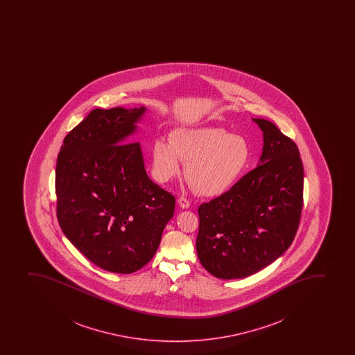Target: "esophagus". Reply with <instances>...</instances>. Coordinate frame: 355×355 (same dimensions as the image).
<instances>
[{"instance_id":"esophagus-1","label":"esophagus","mask_w":355,"mask_h":355,"mask_svg":"<svg viewBox=\"0 0 355 355\" xmlns=\"http://www.w3.org/2000/svg\"><path fill=\"white\" fill-rule=\"evenodd\" d=\"M178 202H179V206L181 208H188L189 206H191V202H189V200L187 199V198H184V196H181V198H179V200H178Z\"/></svg>"}]
</instances>
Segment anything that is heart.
<instances>
[{
  "mask_svg": "<svg viewBox=\"0 0 355 355\" xmlns=\"http://www.w3.org/2000/svg\"><path fill=\"white\" fill-rule=\"evenodd\" d=\"M153 171L159 182L178 175L180 159L186 162L184 176L196 193L216 196L230 191L244 175L251 147L244 136L224 128L178 129L171 139H156L151 147Z\"/></svg>",
  "mask_w": 355,
  "mask_h": 355,
  "instance_id": "heart-1",
  "label": "heart"
}]
</instances>
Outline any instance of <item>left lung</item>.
Segmentation results:
<instances>
[{"label":"left lung","mask_w":355,"mask_h":355,"mask_svg":"<svg viewBox=\"0 0 355 355\" xmlns=\"http://www.w3.org/2000/svg\"><path fill=\"white\" fill-rule=\"evenodd\" d=\"M253 122L263 131L261 163L198 209V257L223 279L248 277L281 257L301 219L303 164L297 146L273 123Z\"/></svg>","instance_id":"obj_1"}]
</instances>
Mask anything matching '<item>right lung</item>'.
Masks as SVG:
<instances>
[{
    "mask_svg": "<svg viewBox=\"0 0 355 355\" xmlns=\"http://www.w3.org/2000/svg\"><path fill=\"white\" fill-rule=\"evenodd\" d=\"M147 109H94L66 135L55 168L62 232L87 259L131 273L154 257L175 198L154 184L131 135Z\"/></svg>",
    "mask_w": 355,
    "mask_h": 355,
    "instance_id": "obj_1",
    "label": "right lung"
}]
</instances>
